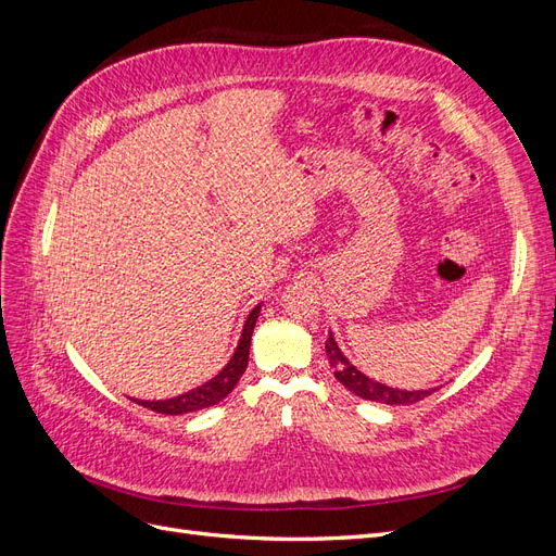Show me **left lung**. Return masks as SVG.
Instances as JSON below:
<instances>
[{"instance_id":"8db88e82","label":"left lung","mask_w":556,"mask_h":556,"mask_svg":"<svg viewBox=\"0 0 556 556\" xmlns=\"http://www.w3.org/2000/svg\"><path fill=\"white\" fill-rule=\"evenodd\" d=\"M325 348H327V357H329V364L333 368L336 380H339L343 387H348V390L352 394H357L359 399L387 403V406H408V403H417V401L427 399L431 392H435V390H419V392L394 390V387H387L382 382L366 378L343 357V352L339 350V345H336L331 333H329V341L325 343Z\"/></svg>"}]
</instances>
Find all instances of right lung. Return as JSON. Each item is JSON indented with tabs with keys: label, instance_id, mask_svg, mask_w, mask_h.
<instances>
[{
	"label": "right lung",
	"instance_id": "1",
	"mask_svg": "<svg viewBox=\"0 0 556 556\" xmlns=\"http://www.w3.org/2000/svg\"><path fill=\"white\" fill-rule=\"evenodd\" d=\"M257 315H260V306L252 308V313L248 315L237 352H233V357L229 359V364L213 380L197 387V390H192L188 394H180V396H174V399L137 401V403H141V406L148 408V410H155V413H162V415H182V413H194V410H201V408L215 406L217 401H223L233 390V387H237L239 378L245 371L248 355H250V339H252V329H255V323H257Z\"/></svg>",
	"mask_w": 556,
	"mask_h": 556
}]
</instances>
